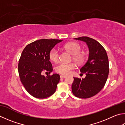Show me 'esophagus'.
Returning <instances> with one entry per match:
<instances>
[{"label":"esophagus","instance_id":"1","mask_svg":"<svg viewBox=\"0 0 125 125\" xmlns=\"http://www.w3.org/2000/svg\"><path fill=\"white\" fill-rule=\"evenodd\" d=\"M65 75H60V78H61V79H64V78H65Z\"/></svg>","mask_w":125,"mask_h":125}]
</instances>
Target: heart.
<instances>
[{
	"label": "heart",
	"instance_id": "1",
	"mask_svg": "<svg viewBox=\"0 0 125 125\" xmlns=\"http://www.w3.org/2000/svg\"><path fill=\"white\" fill-rule=\"evenodd\" d=\"M65 50L69 51L73 55V59L78 63H82L85 60V57L82 53H80L81 50L80 45L75 42H70L63 46ZM49 58L54 62H58L60 58V52L58 50L54 47L52 49L49 53ZM75 68V65L73 63L61 62L57 64L55 67L56 72L62 75L69 74L71 70Z\"/></svg>",
	"mask_w": 125,
	"mask_h": 125
}]
</instances>
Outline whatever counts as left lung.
Instances as JSON below:
<instances>
[{"instance_id":"1","label":"left lung","mask_w":125,"mask_h":125,"mask_svg":"<svg viewBox=\"0 0 125 125\" xmlns=\"http://www.w3.org/2000/svg\"><path fill=\"white\" fill-rule=\"evenodd\" d=\"M86 42L89 49L88 58L80 70L86 74L84 79L74 78L72 92L80 98H88L98 94L108 79L109 68L105 49L97 41L87 37L75 38Z\"/></svg>"}]
</instances>
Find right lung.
I'll use <instances>...</instances> for the list:
<instances>
[{
	"label": "right lung",
	"mask_w": 125,
	"mask_h": 125,
	"mask_svg": "<svg viewBox=\"0 0 125 125\" xmlns=\"http://www.w3.org/2000/svg\"><path fill=\"white\" fill-rule=\"evenodd\" d=\"M62 40H36L27 45L22 51L18 65L20 78L25 89L34 97L46 98L55 92L60 75L53 74L45 77L42 74L44 71L49 73L52 71L50 51Z\"/></svg>",
	"instance_id": "add662e5"
}]
</instances>
